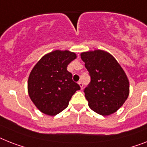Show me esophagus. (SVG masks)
Returning a JSON list of instances; mask_svg holds the SVG:
<instances>
[{
  "label": "esophagus",
  "instance_id": "34e87169",
  "mask_svg": "<svg viewBox=\"0 0 147 147\" xmlns=\"http://www.w3.org/2000/svg\"><path fill=\"white\" fill-rule=\"evenodd\" d=\"M78 84H79L81 89H82V88H83V83H82V82H78Z\"/></svg>",
  "mask_w": 147,
  "mask_h": 147
}]
</instances>
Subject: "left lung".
I'll list each match as a JSON object with an SVG mask.
<instances>
[{"instance_id": "8db88e82", "label": "left lung", "mask_w": 147, "mask_h": 147, "mask_svg": "<svg viewBox=\"0 0 147 147\" xmlns=\"http://www.w3.org/2000/svg\"><path fill=\"white\" fill-rule=\"evenodd\" d=\"M90 83L84 89L88 106L101 115L115 113L129 95V81L113 55L102 50L81 53Z\"/></svg>"}]
</instances>
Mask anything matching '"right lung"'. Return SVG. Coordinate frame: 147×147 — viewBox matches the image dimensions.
Returning a JSON list of instances; mask_svg holds the SVG:
<instances>
[{
	"label": "right lung",
	"instance_id": "obj_1",
	"mask_svg": "<svg viewBox=\"0 0 147 147\" xmlns=\"http://www.w3.org/2000/svg\"><path fill=\"white\" fill-rule=\"evenodd\" d=\"M76 57V53L67 50H56L43 56L33 67L28 79V96L41 113L51 116L61 113L80 90L67 71Z\"/></svg>",
	"mask_w": 147,
	"mask_h": 147
}]
</instances>
